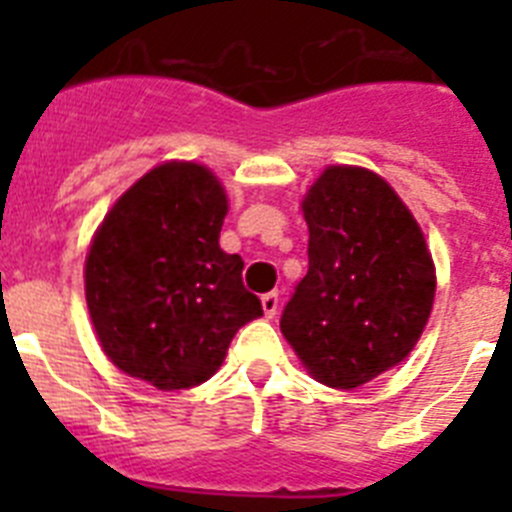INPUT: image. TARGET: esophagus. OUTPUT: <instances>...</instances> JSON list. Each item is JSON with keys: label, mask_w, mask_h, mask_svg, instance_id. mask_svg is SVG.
I'll return each instance as SVG.
<instances>
[{"label": "esophagus", "mask_w": 512, "mask_h": 512, "mask_svg": "<svg viewBox=\"0 0 512 512\" xmlns=\"http://www.w3.org/2000/svg\"><path fill=\"white\" fill-rule=\"evenodd\" d=\"M261 307H264L266 318H274L279 310V292H269V295L261 297Z\"/></svg>", "instance_id": "34e87169"}]
</instances>
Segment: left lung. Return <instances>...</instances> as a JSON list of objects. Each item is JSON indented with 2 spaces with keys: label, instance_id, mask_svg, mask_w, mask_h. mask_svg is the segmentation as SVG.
<instances>
[{
  "label": "left lung",
  "instance_id": "1",
  "mask_svg": "<svg viewBox=\"0 0 512 512\" xmlns=\"http://www.w3.org/2000/svg\"><path fill=\"white\" fill-rule=\"evenodd\" d=\"M302 212L310 266L279 328L320 384L354 390L418 343L436 297L431 251L395 189L361 166H328Z\"/></svg>",
  "mask_w": 512,
  "mask_h": 512
}]
</instances>
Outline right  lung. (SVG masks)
<instances>
[{
  "instance_id": "add662e5",
  "label": "right lung",
  "mask_w": 512,
  "mask_h": 512,
  "mask_svg": "<svg viewBox=\"0 0 512 512\" xmlns=\"http://www.w3.org/2000/svg\"><path fill=\"white\" fill-rule=\"evenodd\" d=\"M223 184L192 161L140 176L104 215L84 264L99 346L120 372L187 390L220 369L238 328L261 318L243 259L220 248Z\"/></svg>"
}]
</instances>
